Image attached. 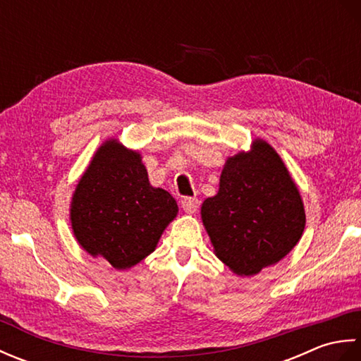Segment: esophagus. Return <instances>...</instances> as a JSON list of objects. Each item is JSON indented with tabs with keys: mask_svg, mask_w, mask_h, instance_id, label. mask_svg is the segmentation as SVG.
<instances>
[{
	"mask_svg": "<svg viewBox=\"0 0 361 361\" xmlns=\"http://www.w3.org/2000/svg\"><path fill=\"white\" fill-rule=\"evenodd\" d=\"M198 204H200V202H198V198L194 197H185L181 200V208L188 214H194L198 208Z\"/></svg>",
	"mask_w": 361,
	"mask_h": 361,
	"instance_id": "obj_1",
	"label": "esophagus"
}]
</instances>
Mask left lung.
<instances>
[{"label": "left lung", "mask_w": 361, "mask_h": 361, "mask_svg": "<svg viewBox=\"0 0 361 361\" xmlns=\"http://www.w3.org/2000/svg\"><path fill=\"white\" fill-rule=\"evenodd\" d=\"M216 255L237 276H255L295 248L305 228L301 194L279 153L267 141L229 157L219 192L202 204Z\"/></svg>", "instance_id": "obj_1"}]
</instances>
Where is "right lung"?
I'll return each mask as SVG.
<instances>
[{"label":"right lung","instance_id":"right-lung-1","mask_svg":"<svg viewBox=\"0 0 361 361\" xmlns=\"http://www.w3.org/2000/svg\"><path fill=\"white\" fill-rule=\"evenodd\" d=\"M176 214L175 198L150 185L141 153L116 137L96 150L70 206L75 240L116 270L132 268L155 251Z\"/></svg>","mask_w":361,"mask_h":361}]
</instances>
